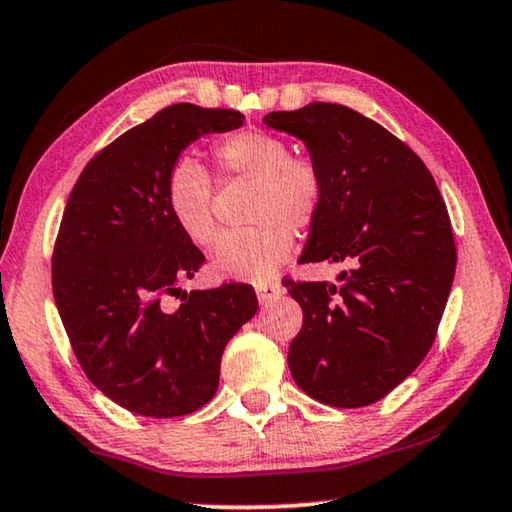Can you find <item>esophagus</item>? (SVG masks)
Wrapping results in <instances>:
<instances>
[{
  "label": "esophagus",
  "instance_id": "obj_1",
  "mask_svg": "<svg viewBox=\"0 0 512 512\" xmlns=\"http://www.w3.org/2000/svg\"><path fill=\"white\" fill-rule=\"evenodd\" d=\"M255 291H257V300L262 302V305H266V302H271L273 298L282 296V293H284L280 284H259Z\"/></svg>",
  "mask_w": 512,
  "mask_h": 512
}]
</instances>
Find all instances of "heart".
Instances as JSON below:
<instances>
[{
	"label": "heart",
	"mask_w": 512,
	"mask_h": 512,
	"mask_svg": "<svg viewBox=\"0 0 512 512\" xmlns=\"http://www.w3.org/2000/svg\"><path fill=\"white\" fill-rule=\"evenodd\" d=\"M212 155L225 180L253 183L248 230L223 235L212 255V273L223 280L262 284L271 280L293 250V235L314 228L325 207L327 185L318 164L293 155L284 137L268 131H239L216 140ZM171 216L196 246H210L216 223V189L201 162L189 155L173 160L164 183Z\"/></svg>",
	"instance_id": "1"
}]
</instances>
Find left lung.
<instances>
[{
	"mask_svg": "<svg viewBox=\"0 0 512 512\" xmlns=\"http://www.w3.org/2000/svg\"><path fill=\"white\" fill-rule=\"evenodd\" d=\"M305 142L327 196L300 262L345 264L339 284L284 280L302 307L289 370L314 400L359 409L427 357L456 271L454 232L424 162L377 121L339 103L268 112Z\"/></svg>",
	"mask_w": 512,
	"mask_h": 512,
	"instance_id": "1",
	"label": "left lung"
}]
</instances>
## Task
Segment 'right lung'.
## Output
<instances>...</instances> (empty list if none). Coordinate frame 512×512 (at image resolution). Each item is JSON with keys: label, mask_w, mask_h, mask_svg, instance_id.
Instances as JSON below:
<instances>
[{"label": "right lung", "mask_w": 512, "mask_h": 512, "mask_svg": "<svg viewBox=\"0 0 512 512\" xmlns=\"http://www.w3.org/2000/svg\"><path fill=\"white\" fill-rule=\"evenodd\" d=\"M244 126L239 110L176 103L85 164L67 198L51 287L81 368L112 402L146 418L201 409L228 341L257 311L250 284L183 293L205 255L171 216L164 183L185 146Z\"/></svg>", "instance_id": "1"}]
</instances>
